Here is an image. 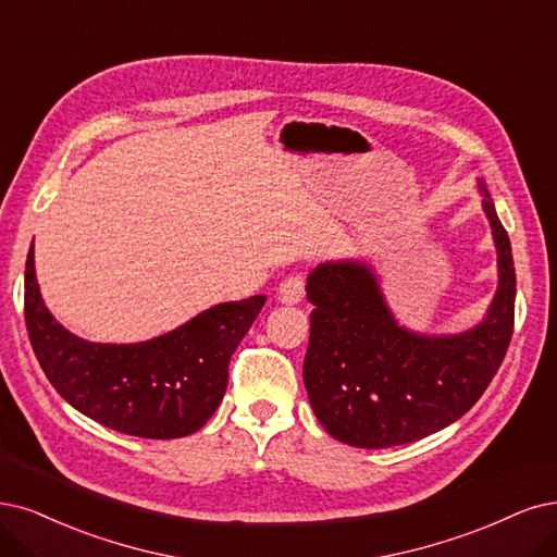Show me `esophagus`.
<instances>
[{
    "instance_id": "34e87169",
    "label": "esophagus",
    "mask_w": 557,
    "mask_h": 557,
    "mask_svg": "<svg viewBox=\"0 0 557 557\" xmlns=\"http://www.w3.org/2000/svg\"><path fill=\"white\" fill-rule=\"evenodd\" d=\"M305 296V277L302 275H289L284 277L277 286V300L284 305H296Z\"/></svg>"
}]
</instances>
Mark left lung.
<instances>
[{"instance_id": "obj_1", "label": "left lung", "mask_w": 557, "mask_h": 557, "mask_svg": "<svg viewBox=\"0 0 557 557\" xmlns=\"http://www.w3.org/2000/svg\"><path fill=\"white\" fill-rule=\"evenodd\" d=\"M478 188L498 252V289L486 317L468 331H408L367 261H325L307 275L314 310L302 381L333 438L367 449L416 443L466 416L496 376L513 333L517 273L482 178Z\"/></svg>"}]
</instances>
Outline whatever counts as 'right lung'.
<instances>
[{
    "label": "right lung",
    "mask_w": 557,
    "mask_h": 557,
    "mask_svg": "<svg viewBox=\"0 0 557 557\" xmlns=\"http://www.w3.org/2000/svg\"><path fill=\"white\" fill-rule=\"evenodd\" d=\"M265 296L213 305L172 333L137 344H100L69 333L46 307L25 265V321L48 381L82 416L139 438H183L220 406L230 360Z\"/></svg>",
    "instance_id": "obj_1"
}]
</instances>
